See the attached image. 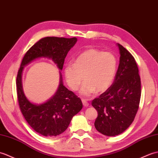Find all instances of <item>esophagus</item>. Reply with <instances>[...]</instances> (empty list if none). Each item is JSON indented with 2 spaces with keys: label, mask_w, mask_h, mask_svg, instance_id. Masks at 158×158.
<instances>
[{
  "label": "esophagus",
  "mask_w": 158,
  "mask_h": 158,
  "mask_svg": "<svg viewBox=\"0 0 158 158\" xmlns=\"http://www.w3.org/2000/svg\"><path fill=\"white\" fill-rule=\"evenodd\" d=\"M82 104H83V106H85V107H88V106H89V103L88 102V101H87V100H86V99H82Z\"/></svg>",
  "instance_id": "1"
}]
</instances>
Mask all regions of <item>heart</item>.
<instances>
[{
	"label": "heart",
	"mask_w": 158,
	"mask_h": 158,
	"mask_svg": "<svg viewBox=\"0 0 158 158\" xmlns=\"http://www.w3.org/2000/svg\"><path fill=\"white\" fill-rule=\"evenodd\" d=\"M118 68V60L110 52L90 48L82 52L75 59L74 64H66L64 74L67 85L77 90L83 81L80 94L89 97L97 92L107 90L113 83Z\"/></svg>",
	"instance_id": "heart-1"
}]
</instances>
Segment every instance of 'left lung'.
Segmentation results:
<instances>
[{
	"label": "left lung",
	"instance_id": "obj_1",
	"mask_svg": "<svg viewBox=\"0 0 158 158\" xmlns=\"http://www.w3.org/2000/svg\"><path fill=\"white\" fill-rule=\"evenodd\" d=\"M120 64L111 86L93 100L98 112L94 122L97 131L108 136L121 134L134 121L141 95V78L134 57L121 44Z\"/></svg>",
	"mask_w": 158,
	"mask_h": 158
}]
</instances>
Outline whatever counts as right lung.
I'll use <instances>...</instances> for the list:
<instances>
[{"instance_id":"right-lung-1","label":"right lung","mask_w":158,"mask_h":158,"mask_svg":"<svg viewBox=\"0 0 158 158\" xmlns=\"http://www.w3.org/2000/svg\"><path fill=\"white\" fill-rule=\"evenodd\" d=\"M77 38L45 37L38 40L26 52L17 73V94L20 110L27 123L36 132L44 136H56L68 128L73 115L82 110L81 99L60 83L54 96L40 105L31 103L23 93L22 74L23 67L38 58L51 59L62 70L65 58Z\"/></svg>"}]
</instances>
